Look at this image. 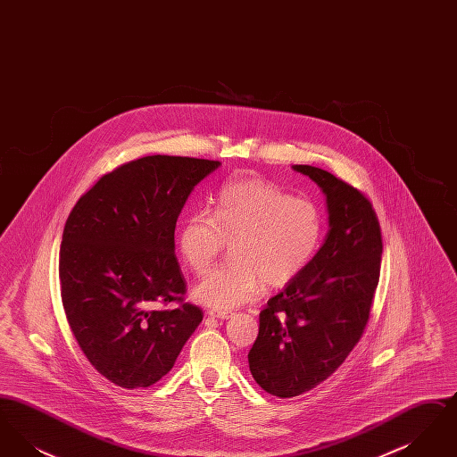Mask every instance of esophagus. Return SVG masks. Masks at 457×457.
I'll use <instances>...</instances> for the list:
<instances>
[{
    "label": "esophagus",
    "mask_w": 457,
    "mask_h": 457,
    "mask_svg": "<svg viewBox=\"0 0 457 457\" xmlns=\"http://www.w3.org/2000/svg\"><path fill=\"white\" fill-rule=\"evenodd\" d=\"M207 315L212 317V319H229V317H231V312H220V310L214 312V310H209Z\"/></svg>",
    "instance_id": "obj_1"
}]
</instances>
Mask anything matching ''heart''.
Listing matches in <instances>:
<instances>
[{
  "label": "heart",
  "instance_id": "obj_1",
  "mask_svg": "<svg viewBox=\"0 0 457 457\" xmlns=\"http://www.w3.org/2000/svg\"><path fill=\"white\" fill-rule=\"evenodd\" d=\"M326 237L320 207L265 179H238L219 192L212 214L194 211L178 233V248L192 272L204 274L231 245V262L209 270L194 298L228 312L253 302L263 284L281 289L315 261Z\"/></svg>",
  "mask_w": 457,
  "mask_h": 457
}]
</instances>
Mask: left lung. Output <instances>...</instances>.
Segmentation results:
<instances>
[{"label":"left lung","instance_id":"left-lung-1","mask_svg":"<svg viewBox=\"0 0 457 457\" xmlns=\"http://www.w3.org/2000/svg\"><path fill=\"white\" fill-rule=\"evenodd\" d=\"M293 170L326 194L330 229L303 276L261 312L248 365L278 397L310 391L343 365L369 322L382 262L380 224L365 194L326 170Z\"/></svg>","mask_w":457,"mask_h":457}]
</instances>
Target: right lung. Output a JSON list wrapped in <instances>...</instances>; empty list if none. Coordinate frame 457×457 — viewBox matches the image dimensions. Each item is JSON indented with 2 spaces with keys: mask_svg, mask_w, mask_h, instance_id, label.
Here are the masks:
<instances>
[{
  "mask_svg": "<svg viewBox=\"0 0 457 457\" xmlns=\"http://www.w3.org/2000/svg\"><path fill=\"white\" fill-rule=\"evenodd\" d=\"M219 161L147 155L104 174L66 219L60 286L66 320L90 365L123 389L162 378L202 322L185 303L174 255L178 216ZM159 311L155 303H173Z\"/></svg>",
  "mask_w": 457,
  "mask_h": 457,
  "instance_id": "right-lung-1",
  "label": "right lung"
}]
</instances>
